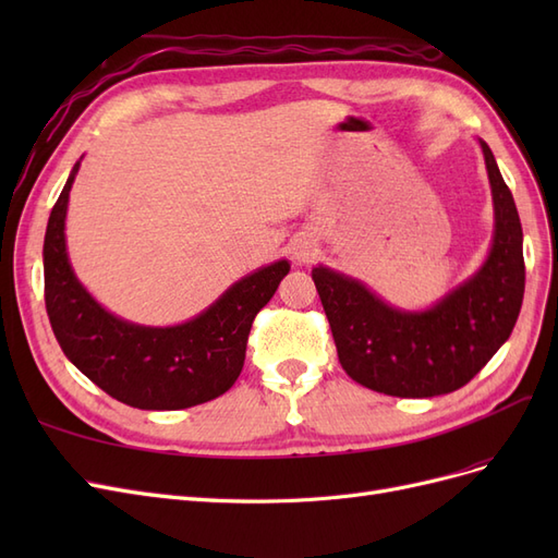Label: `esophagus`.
Instances as JSON below:
<instances>
[{"label":"esophagus","instance_id":"1","mask_svg":"<svg viewBox=\"0 0 558 558\" xmlns=\"http://www.w3.org/2000/svg\"><path fill=\"white\" fill-rule=\"evenodd\" d=\"M314 253H316V242L314 240H310V238L295 240V244H293V258L298 263H310L314 258Z\"/></svg>","mask_w":558,"mask_h":558}]
</instances>
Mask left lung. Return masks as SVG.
I'll list each match as a JSON object with an SVG mask.
<instances>
[{"instance_id": "8db88e82", "label": "left lung", "mask_w": 558, "mask_h": 558, "mask_svg": "<svg viewBox=\"0 0 558 558\" xmlns=\"http://www.w3.org/2000/svg\"><path fill=\"white\" fill-rule=\"evenodd\" d=\"M494 199V240L475 275L426 310H402L332 267L312 279L344 373L396 398H433L465 386L508 342L523 300V232L498 162L477 140Z\"/></svg>"}]
</instances>
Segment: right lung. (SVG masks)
Masks as SVG:
<instances>
[{
	"label": "right lung",
	"instance_id": "1",
	"mask_svg": "<svg viewBox=\"0 0 558 558\" xmlns=\"http://www.w3.org/2000/svg\"><path fill=\"white\" fill-rule=\"evenodd\" d=\"M81 160L50 211L44 238L46 312L64 356L130 408L185 410L226 393L244 367L253 318L291 263L281 258L253 269L177 326H142L116 316L78 281L66 253L64 221Z\"/></svg>",
	"mask_w": 558,
	"mask_h": 558
}]
</instances>
